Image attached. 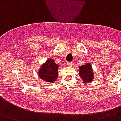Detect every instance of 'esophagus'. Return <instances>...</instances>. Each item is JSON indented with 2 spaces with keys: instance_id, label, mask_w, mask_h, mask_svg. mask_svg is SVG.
Returning <instances> with one entry per match:
<instances>
[{
  "instance_id": "34e87169",
  "label": "esophagus",
  "mask_w": 121,
  "mask_h": 121,
  "mask_svg": "<svg viewBox=\"0 0 121 121\" xmlns=\"http://www.w3.org/2000/svg\"><path fill=\"white\" fill-rule=\"evenodd\" d=\"M67 66H69V67H71V66H73V62H67Z\"/></svg>"
}]
</instances>
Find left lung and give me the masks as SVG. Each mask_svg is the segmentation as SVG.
<instances>
[{
  "mask_svg": "<svg viewBox=\"0 0 121 121\" xmlns=\"http://www.w3.org/2000/svg\"><path fill=\"white\" fill-rule=\"evenodd\" d=\"M79 75L84 83H90L94 79V73L90 63L79 66Z\"/></svg>",
  "mask_w": 121,
  "mask_h": 121,
  "instance_id": "left-lung-1",
  "label": "left lung"
}]
</instances>
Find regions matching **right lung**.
Listing matches in <instances>:
<instances>
[{"label": "right lung", "instance_id": "1", "mask_svg": "<svg viewBox=\"0 0 121 121\" xmlns=\"http://www.w3.org/2000/svg\"><path fill=\"white\" fill-rule=\"evenodd\" d=\"M59 65H58L52 59L47 60L38 69V74L39 78L43 81L50 83H54L58 78V70Z\"/></svg>", "mask_w": 121, "mask_h": 121}]
</instances>
